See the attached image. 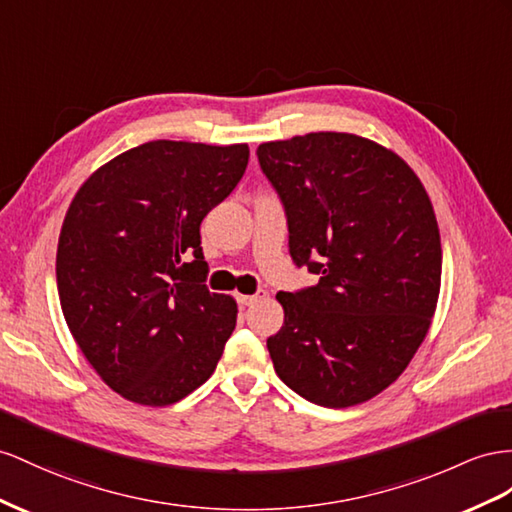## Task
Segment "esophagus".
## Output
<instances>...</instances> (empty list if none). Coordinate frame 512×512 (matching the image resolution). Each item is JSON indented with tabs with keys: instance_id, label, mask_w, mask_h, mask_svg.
Wrapping results in <instances>:
<instances>
[{
	"instance_id": "esophagus-1",
	"label": "esophagus",
	"mask_w": 512,
	"mask_h": 512,
	"mask_svg": "<svg viewBox=\"0 0 512 512\" xmlns=\"http://www.w3.org/2000/svg\"><path fill=\"white\" fill-rule=\"evenodd\" d=\"M266 296V292H257V294H238L235 296V300H238V303L242 305V307H248V305H253V303H257L259 298H264Z\"/></svg>"
}]
</instances>
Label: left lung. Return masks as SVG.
I'll use <instances>...</instances> for the list:
<instances>
[{"mask_svg":"<svg viewBox=\"0 0 512 512\" xmlns=\"http://www.w3.org/2000/svg\"><path fill=\"white\" fill-rule=\"evenodd\" d=\"M257 157L283 203L294 264L320 274L277 294L274 372L313 404H361L396 381L430 329L441 287L435 209L402 157L355 134L264 142Z\"/></svg>","mask_w":512,"mask_h":512,"instance_id":"1","label":"left lung"}]
</instances>
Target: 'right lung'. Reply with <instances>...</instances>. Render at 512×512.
Here are the masks:
<instances>
[{
	"label": "right lung",
	"instance_id": "obj_1",
	"mask_svg": "<svg viewBox=\"0 0 512 512\" xmlns=\"http://www.w3.org/2000/svg\"><path fill=\"white\" fill-rule=\"evenodd\" d=\"M248 155V144L144 142L71 201L56 255L64 320L131 402H179L216 370L238 305L207 290L201 222L238 186Z\"/></svg>",
	"mask_w": 512,
	"mask_h": 512
}]
</instances>
